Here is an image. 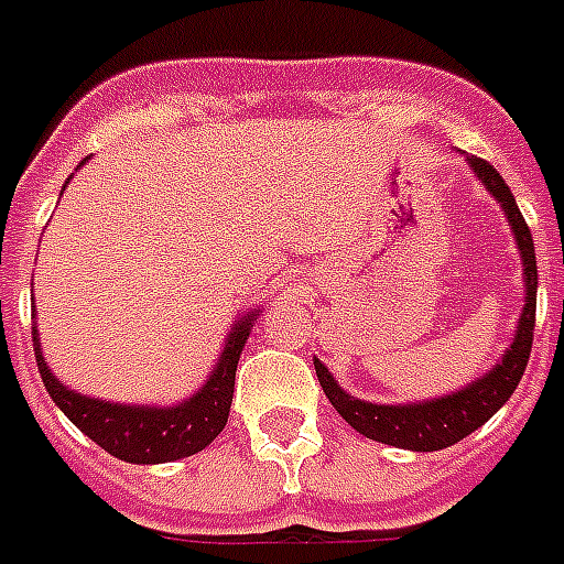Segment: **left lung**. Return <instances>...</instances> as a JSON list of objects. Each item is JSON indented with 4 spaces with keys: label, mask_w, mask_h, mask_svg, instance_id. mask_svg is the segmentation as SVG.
Returning a JSON list of instances; mask_svg holds the SVG:
<instances>
[{
    "label": "left lung",
    "mask_w": 564,
    "mask_h": 564,
    "mask_svg": "<svg viewBox=\"0 0 564 564\" xmlns=\"http://www.w3.org/2000/svg\"><path fill=\"white\" fill-rule=\"evenodd\" d=\"M466 162H469L475 176L480 178V185L496 196V203L505 210L512 237H516V246H519L521 267H524V310L519 315L516 336H512L510 347L501 354L498 365H492L484 377H478L460 391L443 393V397L423 402L382 405V402L350 397L322 361L313 359L315 373H318V382H322L327 400L333 402V409L345 416L347 423L354 425L356 432L370 437V441L388 443V446L397 448H411V452H441V448L455 446L473 432H478L480 425L487 423L489 416L496 414L510 400L512 391L519 388L524 368H528L530 347H533L535 286H539L533 237H530L528 223L521 217L516 196L510 194L501 173L489 162L478 159V155H466Z\"/></svg>",
    "instance_id": "obj_1"
}]
</instances>
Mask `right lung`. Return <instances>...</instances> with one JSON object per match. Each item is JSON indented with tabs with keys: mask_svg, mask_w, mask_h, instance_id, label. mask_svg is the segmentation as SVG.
I'll return each instance as SVG.
<instances>
[{
	"mask_svg": "<svg viewBox=\"0 0 564 564\" xmlns=\"http://www.w3.org/2000/svg\"><path fill=\"white\" fill-rule=\"evenodd\" d=\"M80 164H86V159ZM258 315L260 310H251L231 324L223 354L205 379V386L176 405H127V402L95 400L72 391L45 365L36 324L31 327V338H34L36 368L45 391L89 441L127 464H171L203 452L226 429L231 397H235L237 361Z\"/></svg>",
	"mask_w": 564,
	"mask_h": 564,
	"instance_id": "add662e5",
	"label": "right lung"
}]
</instances>
